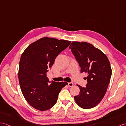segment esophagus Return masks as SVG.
<instances>
[{"mask_svg": "<svg viewBox=\"0 0 126 126\" xmlns=\"http://www.w3.org/2000/svg\"><path fill=\"white\" fill-rule=\"evenodd\" d=\"M68 87H73V83H72V82H69V83H68Z\"/></svg>", "mask_w": 126, "mask_h": 126, "instance_id": "obj_1", "label": "esophagus"}]
</instances>
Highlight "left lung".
<instances>
[{
    "instance_id": "8db88e82",
    "label": "left lung",
    "mask_w": 126,
    "mask_h": 126,
    "mask_svg": "<svg viewBox=\"0 0 126 126\" xmlns=\"http://www.w3.org/2000/svg\"><path fill=\"white\" fill-rule=\"evenodd\" d=\"M81 67V72L88 73L85 87L79 85V93L74 96L76 103L84 109L93 108L103 98L112 75L107 56L87 42H73L69 47Z\"/></svg>"
}]
</instances>
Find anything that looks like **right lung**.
Instances as JSON below:
<instances>
[{
	"instance_id": "obj_1",
	"label": "right lung",
	"mask_w": 126,
	"mask_h": 126,
	"mask_svg": "<svg viewBox=\"0 0 126 126\" xmlns=\"http://www.w3.org/2000/svg\"><path fill=\"white\" fill-rule=\"evenodd\" d=\"M70 43L43 37L30 44L21 55L18 73L21 90L27 102L35 109L44 111L52 107L61 90L68 84L66 82L50 83L47 73Z\"/></svg>"
}]
</instances>
